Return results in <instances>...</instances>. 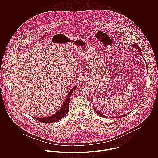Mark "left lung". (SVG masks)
<instances>
[{
    "label": "left lung",
    "instance_id": "obj_1",
    "mask_svg": "<svg viewBox=\"0 0 158 158\" xmlns=\"http://www.w3.org/2000/svg\"><path fill=\"white\" fill-rule=\"evenodd\" d=\"M133 46L134 47H135V49H137V50H138V52L141 54V55H142V58L144 59V58H143V56H142V53L141 49H140V47H139V45H137L136 43H133ZM145 63H146V66H147V72H148V66H147V62H146V61H145ZM93 105H94V104H93ZM93 106H94V110L95 111V112L97 113V114H98V115H99L100 117H106V115H105V114H103L102 113H101L100 111H98V110H97V109H96V108H95V106L94 105H93ZM131 113V112H130V113H127V114H123V115H118V116H111V117H110V118H120V117H125V115H127L128 114H129V113Z\"/></svg>",
    "mask_w": 158,
    "mask_h": 158
}]
</instances>
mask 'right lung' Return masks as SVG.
I'll use <instances>...</instances> for the list:
<instances>
[{
  "label": "right lung",
  "instance_id": "obj_1",
  "mask_svg": "<svg viewBox=\"0 0 158 158\" xmlns=\"http://www.w3.org/2000/svg\"><path fill=\"white\" fill-rule=\"evenodd\" d=\"M77 88V86H75L71 90L69 91L68 95H66L64 101L61 105L60 106L58 107L57 110H56L53 113H50L49 115H45L44 117H33L36 120H38L41 122H47V123H52L54 122H56L64 118L66 114H68L69 108V102L70 99V96L73 92V90Z\"/></svg>",
  "mask_w": 158,
  "mask_h": 158
}]
</instances>
